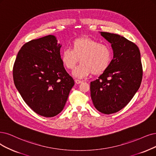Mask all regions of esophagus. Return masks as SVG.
I'll list each match as a JSON object with an SVG mask.
<instances>
[{"label": "esophagus", "instance_id": "obj_1", "mask_svg": "<svg viewBox=\"0 0 156 156\" xmlns=\"http://www.w3.org/2000/svg\"><path fill=\"white\" fill-rule=\"evenodd\" d=\"M75 82H76L77 84H79V83H81L83 82V81H82V80H78V79H76L75 80Z\"/></svg>", "mask_w": 156, "mask_h": 156}]
</instances>
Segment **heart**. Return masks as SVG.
<instances>
[{
  "label": "heart",
  "instance_id": "heart-1",
  "mask_svg": "<svg viewBox=\"0 0 156 156\" xmlns=\"http://www.w3.org/2000/svg\"><path fill=\"white\" fill-rule=\"evenodd\" d=\"M60 58L63 66L69 70L74 68L80 59L81 63L73 71V74L83 78L91 74L98 76L104 73L111 65L112 53L107 45L89 37H80L73 40L71 49L62 51Z\"/></svg>",
  "mask_w": 156,
  "mask_h": 156
}]
</instances>
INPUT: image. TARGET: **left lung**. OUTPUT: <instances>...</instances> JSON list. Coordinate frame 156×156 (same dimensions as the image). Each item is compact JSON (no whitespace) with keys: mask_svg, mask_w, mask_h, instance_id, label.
<instances>
[{"mask_svg":"<svg viewBox=\"0 0 156 156\" xmlns=\"http://www.w3.org/2000/svg\"><path fill=\"white\" fill-rule=\"evenodd\" d=\"M100 33L111 44L114 56L107 70L90 82V96L98 111L110 114L122 109L134 97L141 83L143 67L134 43L117 34Z\"/></svg>","mask_w":156,"mask_h":156,"instance_id":"obj_1","label":"left lung"}]
</instances>
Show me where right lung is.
<instances>
[{
  "instance_id": "obj_1",
  "label": "right lung",
  "mask_w": 156,
  "mask_h": 156,
  "mask_svg": "<svg viewBox=\"0 0 156 156\" xmlns=\"http://www.w3.org/2000/svg\"><path fill=\"white\" fill-rule=\"evenodd\" d=\"M61 45L53 35L22 46L13 69L16 89L37 114L50 118L62 112L74 85L61 61Z\"/></svg>"
}]
</instances>
